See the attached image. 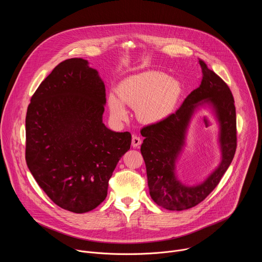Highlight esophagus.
Returning a JSON list of instances; mask_svg holds the SVG:
<instances>
[{
  "mask_svg": "<svg viewBox=\"0 0 262 262\" xmlns=\"http://www.w3.org/2000/svg\"><path fill=\"white\" fill-rule=\"evenodd\" d=\"M142 143V139L139 137V136H136V135H133V138H132V146L134 148H137V147H140Z\"/></svg>",
  "mask_w": 262,
  "mask_h": 262,
  "instance_id": "1",
  "label": "esophagus"
}]
</instances>
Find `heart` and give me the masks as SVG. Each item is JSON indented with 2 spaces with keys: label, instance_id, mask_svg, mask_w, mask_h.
<instances>
[{
  "label": "heart",
  "instance_id": "obj_1",
  "mask_svg": "<svg viewBox=\"0 0 262 262\" xmlns=\"http://www.w3.org/2000/svg\"><path fill=\"white\" fill-rule=\"evenodd\" d=\"M181 94L180 83L166 73L146 70L122 80L117 94L110 93L107 104L111 115L118 121L127 118L124 104L137 107V116L144 123H157L168 117Z\"/></svg>",
  "mask_w": 262,
  "mask_h": 262
}]
</instances>
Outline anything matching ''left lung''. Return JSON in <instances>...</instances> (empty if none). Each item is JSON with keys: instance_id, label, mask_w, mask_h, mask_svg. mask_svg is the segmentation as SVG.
Segmentation results:
<instances>
[{"instance_id": "obj_1", "label": "left lung", "mask_w": 262, "mask_h": 262, "mask_svg": "<svg viewBox=\"0 0 262 262\" xmlns=\"http://www.w3.org/2000/svg\"><path fill=\"white\" fill-rule=\"evenodd\" d=\"M202 68L200 86L192 91L175 113L142 128L141 145L152 200L169 210L189 209L202 202L219 184L230 166L236 150V114L233 95L217 74L199 60ZM208 106L219 123L222 160L217 169L202 183L185 185L176 175V162L185 144V136L194 112Z\"/></svg>"}]
</instances>
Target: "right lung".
Segmentation results:
<instances>
[{"instance_id":"add662e5","label":"right lung","mask_w":262,"mask_h":262,"mask_svg":"<svg viewBox=\"0 0 262 262\" xmlns=\"http://www.w3.org/2000/svg\"><path fill=\"white\" fill-rule=\"evenodd\" d=\"M88 61L58 64L37 88L26 116V162L50 199L84 213L106 197L108 179L132 135L102 122L105 88Z\"/></svg>"}]
</instances>
